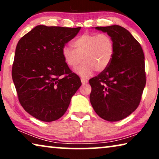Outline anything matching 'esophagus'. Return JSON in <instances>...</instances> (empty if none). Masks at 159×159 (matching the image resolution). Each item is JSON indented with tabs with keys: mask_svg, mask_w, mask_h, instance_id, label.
Segmentation results:
<instances>
[{
	"mask_svg": "<svg viewBox=\"0 0 159 159\" xmlns=\"http://www.w3.org/2000/svg\"><path fill=\"white\" fill-rule=\"evenodd\" d=\"M81 82H82V84H84L88 83V80H87V79H84V78H81Z\"/></svg>",
	"mask_w": 159,
	"mask_h": 159,
	"instance_id": "obj_1",
	"label": "esophagus"
}]
</instances>
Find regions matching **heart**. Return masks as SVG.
I'll return each instance as SVG.
<instances>
[{"instance_id":"1","label":"heart","mask_w":159,"mask_h":159,"mask_svg":"<svg viewBox=\"0 0 159 159\" xmlns=\"http://www.w3.org/2000/svg\"><path fill=\"white\" fill-rule=\"evenodd\" d=\"M73 46L66 45L62 48L65 61L71 68H77L81 77H88L93 71H103L109 66L114 55V43L104 33H84L75 39Z\"/></svg>"}]
</instances>
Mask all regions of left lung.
<instances>
[{"mask_svg": "<svg viewBox=\"0 0 159 159\" xmlns=\"http://www.w3.org/2000/svg\"><path fill=\"white\" fill-rule=\"evenodd\" d=\"M114 43V55L107 68L89 80L90 101L95 113L108 121L126 118L138 108L146 83L142 47L121 26L96 27Z\"/></svg>", "mask_w": 159, "mask_h": 159, "instance_id": "obj_1", "label": "left lung"}]
</instances>
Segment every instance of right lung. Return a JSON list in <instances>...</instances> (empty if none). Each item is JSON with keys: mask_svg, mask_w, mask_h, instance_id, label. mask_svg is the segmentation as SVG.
Instances as JSON below:
<instances>
[{"mask_svg": "<svg viewBox=\"0 0 159 159\" xmlns=\"http://www.w3.org/2000/svg\"><path fill=\"white\" fill-rule=\"evenodd\" d=\"M80 29L38 25L17 43L12 79L21 106L39 120L61 118L81 86L62 54Z\"/></svg>", "mask_w": 159, "mask_h": 159, "instance_id": "add662e5", "label": "right lung"}]
</instances>
